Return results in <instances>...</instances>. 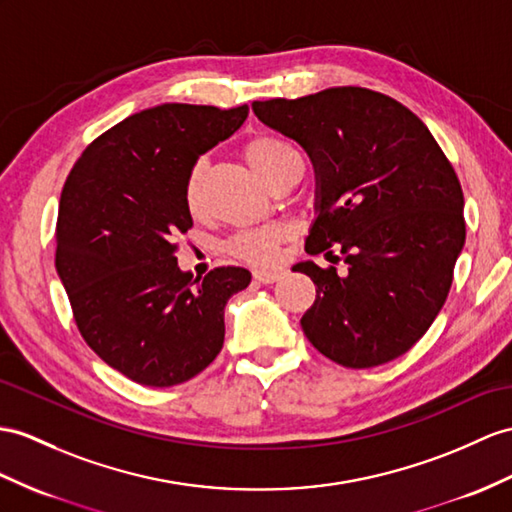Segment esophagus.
Listing matches in <instances>:
<instances>
[{
    "label": "esophagus",
    "mask_w": 512,
    "mask_h": 512,
    "mask_svg": "<svg viewBox=\"0 0 512 512\" xmlns=\"http://www.w3.org/2000/svg\"><path fill=\"white\" fill-rule=\"evenodd\" d=\"M282 278L280 269H258L254 271V280L260 284H273Z\"/></svg>",
    "instance_id": "1"
}]
</instances>
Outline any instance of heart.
Instances as JSON below:
<instances>
[{
	"label": "heart",
	"instance_id": "b5f03b06",
	"mask_svg": "<svg viewBox=\"0 0 512 512\" xmlns=\"http://www.w3.org/2000/svg\"><path fill=\"white\" fill-rule=\"evenodd\" d=\"M243 158L271 189H284L302 176L304 162L297 147L278 134H256L243 145ZM206 160H195L184 178V206L191 215H199L204 208V178ZM289 239V230L282 226L243 230L234 234L228 243V252L252 265H269L276 260L280 245Z\"/></svg>",
	"mask_w": 512,
	"mask_h": 512
}]
</instances>
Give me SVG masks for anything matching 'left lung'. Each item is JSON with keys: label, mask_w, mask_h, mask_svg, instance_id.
I'll list each match as a JSON object with an SVG mask.
<instances>
[{"label": "left lung", "mask_w": 512, "mask_h": 512, "mask_svg": "<svg viewBox=\"0 0 512 512\" xmlns=\"http://www.w3.org/2000/svg\"><path fill=\"white\" fill-rule=\"evenodd\" d=\"M252 110L315 167L306 252L334 256L336 247L347 265L343 273L313 260L293 267L317 286L302 317L306 339L352 369L406 354L441 313L465 245V199L450 160L415 112L360 86Z\"/></svg>", "instance_id": "left-lung-1"}]
</instances>
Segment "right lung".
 Returning <instances> with one entry per match:
<instances>
[{
  "instance_id": "right-lung-1",
  "label": "right lung",
  "mask_w": 512,
  "mask_h": 512,
  "mask_svg": "<svg viewBox=\"0 0 512 512\" xmlns=\"http://www.w3.org/2000/svg\"><path fill=\"white\" fill-rule=\"evenodd\" d=\"M247 106L162 104L136 112L84 149L60 195L56 271L78 330L106 365L145 386H176L223 347L228 299L252 273L217 267L204 280L178 267L193 226L184 178L226 141Z\"/></svg>"
}]
</instances>
